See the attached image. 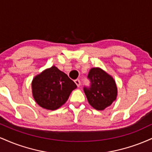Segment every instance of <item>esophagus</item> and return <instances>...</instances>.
<instances>
[{"label":"esophagus","mask_w":152,"mask_h":152,"mask_svg":"<svg viewBox=\"0 0 152 152\" xmlns=\"http://www.w3.org/2000/svg\"><path fill=\"white\" fill-rule=\"evenodd\" d=\"M75 83H76V84L77 85L78 87L80 86V85H81V81H80L79 79H76L75 80Z\"/></svg>","instance_id":"34e87169"}]
</instances>
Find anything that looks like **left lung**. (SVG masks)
Here are the masks:
<instances>
[{"mask_svg":"<svg viewBox=\"0 0 152 152\" xmlns=\"http://www.w3.org/2000/svg\"><path fill=\"white\" fill-rule=\"evenodd\" d=\"M88 86H83V91L90 105L97 110H104L116 99L117 88L111 76L99 68H93L88 73Z\"/></svg>","mask_w":152,"mask_h":152,"instance_id":"left-lung-1","label":"left lung"}]
</instances>
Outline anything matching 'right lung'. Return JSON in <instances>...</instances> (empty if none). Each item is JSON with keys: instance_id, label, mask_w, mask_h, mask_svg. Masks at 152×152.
I'll list each match as a JSON object with an SVG mask.
<instances>
[{"instance_id": "1", "label": "right lung", "mask_w": 152, "mask_h": 152, "mask_svg": "<svg viewBox=\"0 0 152 152\" xmlns=\"http://www.w3.org/2000/svg\"><path fill=\"white\" fill-rule=\"evenodd\" d=\"M76 88V83L56 66L43 71L32 81L35 101L40 106L48 110L61 107Z\"/></svg>"}]
</instances>
